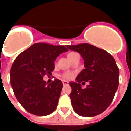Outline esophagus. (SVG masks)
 <instances>
[{
	"label": "esophagus",
	"instance_id": "obj_1",
	"mask_svg": "<svg viewBox=\"0 0 131 131\" xmlns=\"http://www.w3.org/2000/svg\"><path fill=\"white\" fill-rule=\"evenodd\" d=\"M63 86L68 85V82H66V81H63Z\"/></svg>",
	"mask_w": 131,
	"mask_h": 131
}]
</instances>
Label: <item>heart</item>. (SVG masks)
<instances>
[{"instance_id": "1", "label": "heart", "mask_w": 131, "mask_h": 131, "mask_svg": "<svg viewBox=\"0 0 131 131\" xmlns=\"http://www.w3.org/2000/svg\"><path fill=\"white\" fill-rule=\"evenodd\" d=\"M78 54L77 53H75V52H70L69 54H68V59L71 61L75 56H76ZM74 73L73 72H64L63 75H61V77L63 79V80H72V78L74 77Z\"/></svg>"}]
</instances>
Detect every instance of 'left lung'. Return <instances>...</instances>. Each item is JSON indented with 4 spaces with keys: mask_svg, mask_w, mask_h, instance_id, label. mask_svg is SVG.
Listing matches in <instances>:
<instances>
[{
    "mask_svg": "<svg viewBox=\"0 0 131 131\" xmlns=\"http://www.w3.org/2000/svg\"><path fill=\"white\" fill-rule=\"evenodd\" d=\"M80 54L84 60V69L76 77L77 82H70L72 108L82 116L92 117L101 114L110 105L119 86V70L111 54L88 43L67 45ZM88 81L82 89L80 83Z\"/></svg>",
    "mask_w": 131,
    "mask_h": 131,
    "instance_id": "left-lung-1",
    "label": "left lung"
}]
</instances>
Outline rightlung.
Segmentation results:
<instances>
[{
  "mask_svg": "<svg viewBox=\"0 0 131 131\" xmlns=\"http://www.w3.org/2000/svg\"><path fill=\"white\" fill-rule=\"evenodd\" d=\"M68 51L63 45L33 44L19 54L10 70V83L17 101L26 110L46 116L56 110L63 83L55 79L47 84L45 75H51L56 57Z\"/></svg>",
  "mask_w": 131,
  "mask_h": 131,
  "instance_id": "obj_1",
  "label": "right lung"
}]
</instances>
